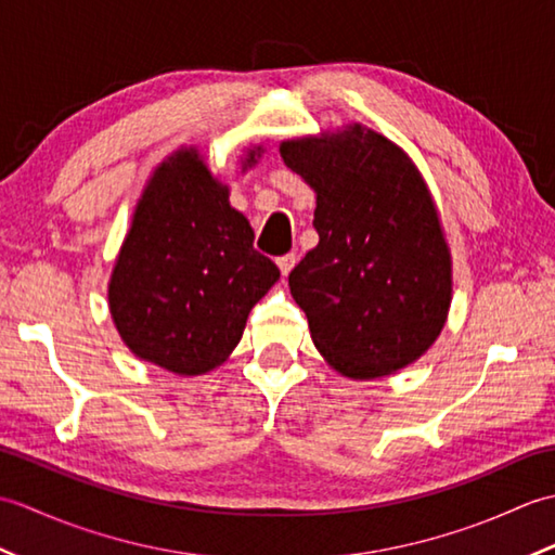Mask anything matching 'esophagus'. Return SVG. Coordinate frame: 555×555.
I'll return each instance as SVG.
<instances>
[{
	"label": "esophagus",
	"mask_w": 555,
	"mask_h": 555,
	"mask_svg": "<svg viewBox=\"0 0 555 555\" xmlns=\"http://www.w3.org/2000/svg\"><path fill=\"white\" fill-rule=\"evenodd\" d=\"M296 262H298V257L293 255V253H288V255H284V257H279V259H276V264H279L281 274H284V276H288V274H291V269L296 267Z\"/></svg>",
	"instance_id": "obj_1"
}]
</instances>
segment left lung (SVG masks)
Returning <instances> with one entry per match:
<instances>
[{"instance_id": "8db88e82", "label": "left lung", "mask_w": 555, "mask_h": 555, "mask_svg": "<svg viewBox=\"0 0 555 555\" xmlns=\"http://www.w3.org/2000/svg\"><path fill=\"white\" fill-rule=\"evenodd\" d=\"M286 167L317 193V247L288 274L317 350L350 379H379L439 338L451 250L415 164L360 124L286 140Z\"/></svg>"}]
</instances>
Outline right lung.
Wrapping results in <instances>:
<instances>
[{
    "instance_id": "right-lung-1",
    "label": "right lung",
    "mask_w": 555,
    "mask_h": 555,
    "mask_svg": "<svg viewBox=\"0 0 555 555\" xmlns=\"http://www.w3.org/2000/svg\"><path fill=\"white\" fill-rule=\"evenodd\" d=\"M262 145L247 147L243 171ZM255 233L195 147L176 150L150 176L109 279V312L140 360L173 374L219 367L247 314L279 281Z\"/></svg>"
}]
</instances>
